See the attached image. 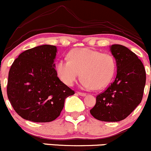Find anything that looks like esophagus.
<instances>
[{"label": "esophagus", "instance_id": "1", "mask_svg": "<svg viewBox=\"0 0 151 151\" xmlns=\"http://www.w3.org/2000/svg\"><path fill=\"white\" fill-rule=\"evenodd\" d=\"M77 94H78V95H80V96H83V97L86 96V93H83V92H78Z\"/></svg>", "mask_w": 151, "mask_h": 151}]
</instances>
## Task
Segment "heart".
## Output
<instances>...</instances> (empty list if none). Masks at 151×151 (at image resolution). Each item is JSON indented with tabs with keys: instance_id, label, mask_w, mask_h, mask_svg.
Masks as SVG:
<instances>
[{
	"instance_id": "1",
	"label": "heart",
	"mask_w": 151,
	"mask_h": 151,
	"mask_svg": "<svg viewBox=\"0 0 151 151\" xmlns=\"http://www.w3.org/2000/svg\"><path fill=\"white\" fill-rule=\"evenodd\" d=\"M69 60L56 62V70L60 80L73 86L81 76V85L85 89H101L109 84L116 70V61L109 53L89 48H75L68 53Z\"/></svg>"
}]
</instances>
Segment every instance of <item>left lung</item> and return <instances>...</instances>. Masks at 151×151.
<instances>
[{
    "label": "left lung",
    "mask_w": 151,
    "mask_h": 151,
    "mask_svg": "<svg viewBox=\"0 0 151 151\" xmlns=\"http://www.w3.org/2000/svg\"><path fill=\"white\" fill-rule=\"evenodd\" d=\"M110 51L116 61V78L105 92L96 97L90 114L101 121L119 122L141 103L146 73L142 62L128 47L112 45Z\"/></svg>",
    "instance_id": "left-lung-1"
}]
</instances>
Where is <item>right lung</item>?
<instances>
[{"instance_id": "add662e5", "label": "right lung", "mask_w": 151, "mask_h": 151, "mask_svg": "<svg viewBox=\"0 0 151 151\" xmlns=\"http://www.w3.org/2000/svg\"><path fill=\"white\" fill-rule=\"evenodd\" d=\"M57 47L43 45L25 50L14 61L9 72L7 95L14 111L35 123L56 120L65 99L74 91L58 78Z\"/></svg>"}]
</instances>
